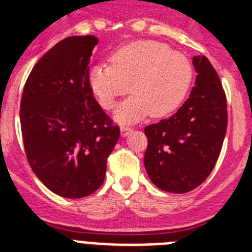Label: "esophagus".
I'll list each match as a JSON object with an SVG mask.
<instances>
[{"mask_svg":"<svg viewBox=\"0 0 252 252\" xmlns=\"http://www.w3.org/2000/svg\"><path fill=\"white\" fill-rule=\"evenodd\" d=\"M131 131H132V128L131 127H127V126H121V136L122 137L128 136V135L131 133Z\"/></svg>","mask_w":252,"mask_h":252,"instance_id":"esophagus-1","label":"esophagus"}]
</instances>
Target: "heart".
Listing matches in <instances>:
<instances>
[{
    "instance_id": "heart-1",
    "label": "heart",
    "mask_w": 252,
    "mask_h": 252,
    "mask_svg": "<svg viewBox=\"0 0 252 252\" xmlns=\"http://www.w3.org/2000/svg\"><path fill=\"white\" fill-rule=\"evenodd\" d=\"M108 64H94L88 70V84L99 104L110 110L128 92L132 95L117 106L113 119L135 124L151 113L166 116L186 98L193 81L188 58L153 40L133 41L113 51Z\"/></svg>"
}]
</instances>
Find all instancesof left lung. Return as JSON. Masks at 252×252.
Returning <instances> with one entry per match:
<instances>
[{
    "label": "left lung",
    "instance_id": "left-lung-1",
    "mask_svg": "<svg viewBox=\"0 0 252 252\" xmlns=\"http://www.w3.org/2000/svg\"><path fill=\"white\" fill-rule=\"evenodd\" d=\"M197 73L189 98L169 119L145 127L144 164L158 188L187 193L213 170L227 130V102L217 72L204 55L193 58Z\"/></svg>",
    "mask_w": 252,
    "mask_h": 252
}]
</instances>
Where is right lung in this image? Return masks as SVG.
I'll list each match as a JSON object with an SVG mask.
<instances>
[{"mask_svg":"<svg viewBox=\"0 0 252 252\" xmlns=\"http://www.w3.org/2000/svg\"><path fill=\"white\" fill-rule=\"evenodd\" d=\"M98 39L69 36L35 64L20 104L22 140L31 169L55 194L70 199L102 186L107 158L119 141L88 84Z\"/></svg>","mask_w":252,"mask_h":252,"instance_id":"1","label":"right lung"}]
</instances>
